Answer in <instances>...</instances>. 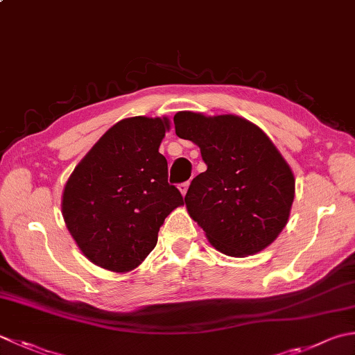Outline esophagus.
Segmentation results:
<instances>
[{"mask_svg":"<svg viewBox=\"0 0 355 355\" xmlns=\"http://www.w3.org/2000/svg\"><path fill=\"white\" fill-rule=\"evenodd\" d=\"M187 187H189V182H184V183H182L178 186V189H180V192L183 193V196H186V192H187Z\"/></svg>","mask_w":355,"mask_h":355,"instance_id":"1","label":"esophagus"}]
</instances>
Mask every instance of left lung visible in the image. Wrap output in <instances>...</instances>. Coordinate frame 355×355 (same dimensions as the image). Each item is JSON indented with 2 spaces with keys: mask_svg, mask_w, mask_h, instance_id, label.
Segmentation results:
<instances>
[{
  "mask_svg": "<svg viewBox=\"0 0 355 355\" xmlns=\"http://www.w3.org/2000/svg\"><path fill=\"white\" fill-rule=\"evenodd\" d=\"M175 134L198 144L207 169L184 203L207 240L231 257L257 254L286 226L295 180L265 132L235 115L178 112Z\"/></svg>",
  "mask_w": 355,
  "mask_h": 355,
  "instance_id": "8db88e82",
  "label": "left lung"
}]
</instances>
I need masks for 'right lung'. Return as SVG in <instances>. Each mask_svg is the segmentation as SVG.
Instances as JSON below:
<instances>
[{"instance_id":"1","label":"right lung","mask_w":355,"mask_h":355,"mask_svg":"<svg viewBox=\"0 0 355 355\" xmlns=\"http://www.w3.org/2000/svg\"><path fill=\"white\" fill-rule=\"evenodd\" d=\"M168 118L114 124L67 180L62 217L87 259L114 272L137 268L157 245L164 218L183 205L158 148Z\"/></svg>"}]
</instances>
